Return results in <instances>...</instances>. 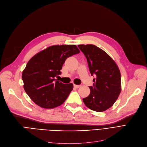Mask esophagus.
<instances>
[{"label":"esophagus","instance_id":"obj_1","mask_svg":"<svg viewBox=\"0 0 147 147\" xmlns=\"http://www.w3.org/2000/svg\"><path fill=\"white\" fill-rule=\"evenodd\" d=\"M80 85H77V84H74V87L76 88H80Z\"/></svg>","mask_w":147,"mask_h":147}]
</instances>
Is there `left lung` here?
<instances>
[{
	"mask_svg": "<svg viewBox=\"0 0 147 147\" xmlns=\"http://www.w3.org/2000/svg\"><path fill=\"white\" fill-rule=\"evenodd\" d=\"M78 47L87 59L92 76L95 74L90 94L83 98L87 107L97 112L110 109L118 98L121 90V74L115 61L94 45H79Z\"/></svg>",
	"mask_w": 147,
	"mask_h": 147,
	"instance_id": "obj_1",
	"label": "left lung"
}]
</instances>
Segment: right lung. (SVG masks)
Here are the masks:
<instances>
[{"instance_id": "1", "label": "right lung", "mask_w": 147, "mask_h": 147, "mask_svg": "<svg viewBox=\"0 0 147 147\" xmlns=\"http://www.w3.org/2000/svg\"><path fill=\"white\" fill-rule=\"evenodd\" d=\"M80 52L74 45H53L37 53L27 63L22 74L24 88L29 97L44 109L63 104L73 89V83L56 80L65 59Z\"/></svg>"}]
</instances>
